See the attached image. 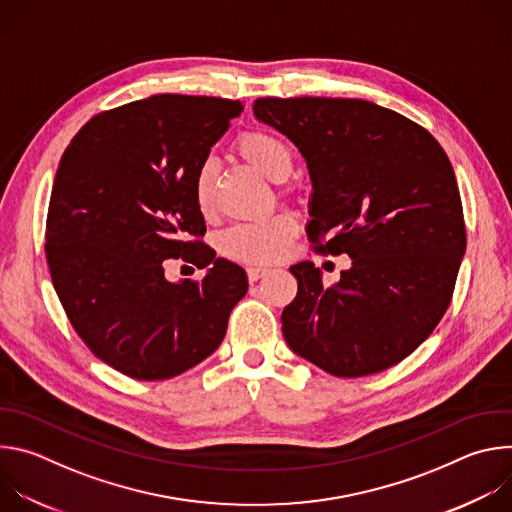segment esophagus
Wrapping results in <instances>:
<instances>
[{"label": "esophagus", "mask_w": 512, "mask_h": 512, "mask_svg": "<svg viewBox=\"0 0 512 512\" xmlns=\"http://www.w3.org/2000/svg\"><path fill=\"white\" fill-rule=\"evenodd\" d=\"M267 271H269L267 267L251 265V267H247V277H249V281H257V279H261V277H263Z\"/></svg>", "instance_id": "obj_1"}]
</instances>
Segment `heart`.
Here are the masks:
<instances>
[{
  "instance_id": "b5f03b06",
  "label": "heart",
  "mask_w": 512,
  "mask_h": 512,
  "mask_svg": "<svg viewBox=\"0 0 512 512\" xmlns=\"http://www.w3.org/2000/svg\"><path fill=\"white\" fill-rule=\"evenodd\" d=\"M235 150L251 168L269 178L283 182L294 158L289 145L269 131H247L235 141ZM216 184V170L212 162H202L194 174V204L206 214L212 208ZM298 235V221L291 214H275L263 223H243L231 227L221 237V251L225 257L241 263H271Z\"/></svg>"
}]
</instances>
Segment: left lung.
I'll use <instances>...</instances> for the list:
<instances>
[{
  "mask_svg": "<svg viewBox=\"0 0 512 512\" xmlns=\"http://www.w3.org/2000/svg\"><path fill=\"white\" fill-rule=\"evenodd\" d=\"M257 121L304 156L308 237L352 259L332 287L291 265L298 296L281 314L287 346L334 377H367L409 356L446 314L466 251L452 164L429 131L362 99H257Z\"/></svg>",
  "mask_w": 512,
  "mask_h": 512,
  "instance_id": "left-lung-1",
  "label": "left lung"
}]
</instances>
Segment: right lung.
Instances as JSON below:
<instances>
[{"instance_id": "1", "label": "right lung", "mask_w": 512, "mask_h": 512, "mask_svg": "<svg viewBox=\"0 0 512 512\" xmlns=\"http://www.w3.org/2000/svg\"><path fill=\"white\" fill-rule=\"evenodd\" d=\"M241 101L154 95L95 115L56 170L46 259L60 304L83 342L115 371L172 379L221 346L247 294L243 267L200 243L194 174ZM207 273L174 284L166 258Z\"/></svg>"}]
</instances>
